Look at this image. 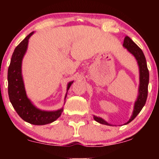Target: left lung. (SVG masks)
Listing matches in <instances>:
<instances>
[{
  "instance_id": "left-lung-1",
  "label": "left lung",
  "mask_w": 159,
  "mask_h": 159,
  "mask_svg": "<svg viewBox=\"0 0 159 159\" xmlns=\"http://www.w3.org/2000/svg\"><path fill=\"white\" fill-rule=\"evenodd\" d=\"M123 45L132 55H134L137 61H138L139 67H140V88H139V95L138 100H137L135 104H134L133 114H132L129 120L126 123V125H127V124L131 122L138 116V114L142 110L143 106H145L148 97V87L149 82V71L148 69L146 59H145V57L143 51L128 36L125 37ZM94 119L96 121H98V122L103 124V125H110L106 121H104L103 119L100 118V117L94 116Z\"/></svg>"
}]
</instances>
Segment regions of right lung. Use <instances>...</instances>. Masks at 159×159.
I'll return each mask as SVG.
<instances>
[{
	"instance_id": "1",
	"label": "right lung",
	"mask_w": 159,
	"mask_h": 159,
	"mask_svg": "<svg viewBox=\"0 0 159 159\" xmlns=\"http://www.w3.org/2000/svg\"><path fill=\"white\" fill-rule=\"evenodd\" d=\"M33 34L30 33L15 48L8 69V93L13 107L23 120L34 125H44L56 120L63 108L56 111H40L31 103L26 95L21 77V61L27 48L28 40ZM73 82H69V90Z\"/></svg>"
}]
</instances>
